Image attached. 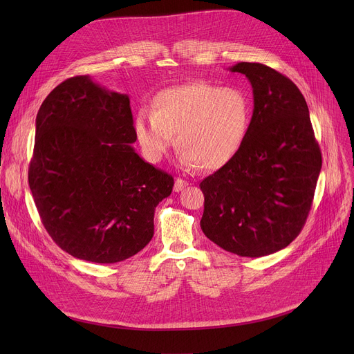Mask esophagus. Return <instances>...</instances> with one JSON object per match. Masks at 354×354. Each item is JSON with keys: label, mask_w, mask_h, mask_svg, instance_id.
<instances>
[{"label": "esophagus", "mask_w": 354, "mask_h": 354, "mask_svg": "<svg viewBox=\"0 0 354 354\" xmlns=\"http://www.w3.org/2000/svg\"><path fill=\"white\" fill-rule=\"evenodd\" d=\"M187 185H189V183H187L186 180H183V179H179V178H178V179L175 180L174 190H175V192H182L185 187H187Z\"/></svg>", "instance_id": "esophagus-1"}]
</instances>
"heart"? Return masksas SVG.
<instances>
[{"instance_id": "obj_1", "label": "heart", "mask_w": 354, "mask_h": 354, "mask_svg": "<svg viewBox=\"0 0 354 354\" xmlns=\"http://www.w3.org/2000/svg\"><path fill=\"white\" fill-rule=\"evenodd\" d=\"M250 118V99L245 91L192 82L158 92L151 113L137 115L134 134L149 162H160L176 136L183 168L214 171L238 154Z\"/></svg>"}]
</instances>
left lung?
<instances>
[{"instance_id":"left-lung-1","label":"left lung","mask_w":354,"mask_h":354,"mask_svg":"<svg viewBox=\"0 0 354 354\" xmlns=\"http://www.w3.org/2000/svg\"><path fill=\"white\" fill-rule=\"evenodd\" d=\"M254 92L238 154L201 180L205 235L231 254L261 258L290 245L311 210L322 156L297 85L259 63L230 67Z\"/></svg>"}]
</instances>
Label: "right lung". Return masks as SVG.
I'll list each match as a JSON object with an SVG mask.
<instances>
[{"label": "right lung", "mask_w": 354, "mask_h": 354, "mask_svg": "<svg viewBox=\"0 0 354 354\" xmlns=\"http://www.w3.org/2000/svg\"><path fill=\"white\" fill-rule=\"evenodd\" d=\"M130 97L93 82L66 80L36 116L29 187L48 235L67 254L116 263L154 235V212L174 178L137 153Z\"/></svg>", "instance_id": "1"}]
</instances>
